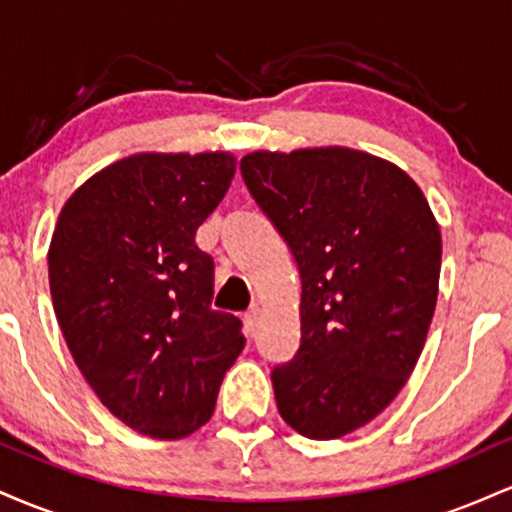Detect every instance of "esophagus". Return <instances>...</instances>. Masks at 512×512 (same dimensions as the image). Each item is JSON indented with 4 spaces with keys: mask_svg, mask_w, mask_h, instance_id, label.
Listing matches in <instances>:
<instances>
[{
    "mask_svg": "<svg viewBox=\"0 0 512 512\" xmlns=\"http://www.w3.org/2000/svg\"><path fill=\"white\" fill-rule=\"evenodd\" d=\"M260 313H262V308H260V305H250V310H248V313H245V322H248V327H250V330H255V327H257V320H260Z\"/></svg>",
    "mask_w": 512,
    "mask_h": 512,
    "instance_id": "34e87169",
    "label": "esophagus"
}]
</instances>
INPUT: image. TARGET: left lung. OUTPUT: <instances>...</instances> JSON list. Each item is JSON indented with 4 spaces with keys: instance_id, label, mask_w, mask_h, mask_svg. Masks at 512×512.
I'll use <instances>...</instances> for the list:
<instances>
[{
    "instance_id": "left-lung-1",
    "label": "left lung",
    "mask_w": 512,
    "mask_h": 512,
    "mask_svg": "<svg viewBox=\"0 0 512 512\" xmlns=\"http://www.w3.org/2000/svg\"><path fill=\"white\" fill-rule=\"evenodd\" d=\"M240 173L303 284L301 346L274 368L276 407L305 438H342L387 409L424 351L440 226L421 187L368 151L260 149Z\"/></svg>"
}]
</instances>
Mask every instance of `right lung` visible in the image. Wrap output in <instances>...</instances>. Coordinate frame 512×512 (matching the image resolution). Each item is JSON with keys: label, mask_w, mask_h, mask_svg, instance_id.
Here are the masks:
<instances>
[{"label": "right lung", "mask_w": 512, "mask_h": 512, "mask_svg": "<svg viewBox=\"0 0 512 512\" xmlns=\"http://www.w3.org/2000/svg\"><path fill=\"white\" fill-rule=\"evenodd\" d=\"M236 175L231 151H142L64 202L50 296L74 363L103 407L142 436L180 440L211 419L245 339L211 310L214 262L195 243Z\"/></svg>", "instance_id": "right-lung-1"}]
</instances>
